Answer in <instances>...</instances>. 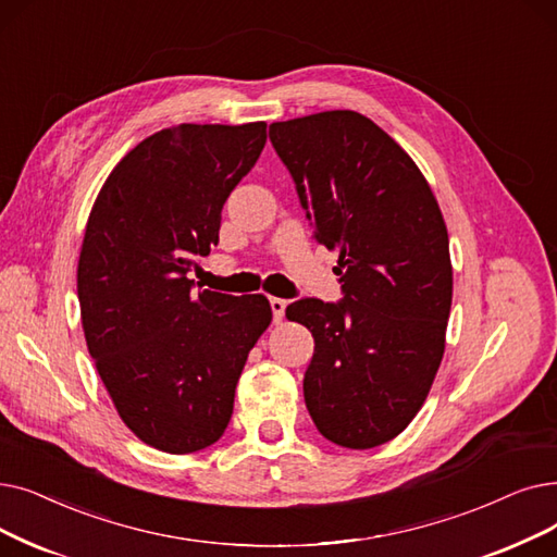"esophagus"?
I'll return each mask as SVG.
<instances>
[{
	"label": "esophagus",
	"mask_w": 557,
	"mask_h": 557,
	"mask_svg": "<svg viewBox=\"0 0 557 557\" xmlns=\"http://www.w3.org/2000/svg\"><path fill=\"white\" fill-rule=\"evenodd\" d=\"M271 311H273V321L280 323L284 319V309H286V300L282 298H271Z\"/></svg>",
	"instance_id": "obj_1"
}]
</instances>
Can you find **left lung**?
Returning a JSON list of instances; mask_svg holds the SVG:
<instances>
[{"mask_svg": "<svg viewBox=\"0 0 557 557\" xmlns=\"http://www.w3.org/2000/svg\"><path fill=\"white\" fill-rule=\"evenodd\" d=\"M269 136L313 238L338 252L344 298L286 307L313 336L309 417L338 446H380L417 417L442 364L453 269L440 205L367 115L323 111L273 123Z\"/></svg>", "mask_w": 557, "mask_h": 557, "instance_id": "8db88e82", "label": "left lung"}]
</instances>
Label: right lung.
Masks as SVG:
<instances>
[{
  "instance_id": "1",
  "label": "right lung",
  "mask_w": 557,
  "mask_h": 557,
  "mask_svg": "<svg viewBox=\"0 0 557 557\" xmlns=\"http://www.w3.org/2000/svg\"><path fill=\"white\" fill-rule=\"evenodd\" d=\"M263 145L265 123L157 132L113 168L90 211L77 269L88 352L120 419L163 453L223 437L248 352L273 317L261 294H196L188 280Z\"/></svg>"
}]
</instances>
